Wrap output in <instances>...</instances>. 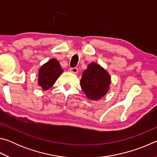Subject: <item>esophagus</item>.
I'll return each instance as SVG.
<instances>
[{
  "mask_svg": "<svg viewBox=\"0 0 157 157\" xmlns=\"http://www.w3.org/2000/svg\"><path fill=\"white\" fill-rule=\"evenodd\" d=\"M71 71L74 74H77L78 73V68H71Z\"/></svg>",
  "mask_w": 157,
  "mask_h": 157,
  "instance_id": "34e87169",
  "label": "esophagus"
}]
</instances>
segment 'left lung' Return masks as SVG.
I'll return each instance as SVG.
<instances>
[{
	"label": "left lung",
	"instance_id": "obj_1",
	"mask_svg": "<svg viewBox=\"0 0 157 157\" xmlns=\"http://www.w3.org/2000/svg\"><path fill=\"white\" fill-rule=\"evenodd\" d=\"M111 83V76L105 69L96 63H90L82 73L80 86L87 98L100 100L107 94Z\"/></svg>",
	"mask_w": 157,
	"mask_h": 157
}]
</instances>
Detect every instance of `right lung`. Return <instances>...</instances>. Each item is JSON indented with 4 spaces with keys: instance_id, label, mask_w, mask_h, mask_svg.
Masks as SVG:
<instances>
[{
    "instance_id": "right-lung-1",
    "label": "right lung",
    "mask_w": 157,
    "mask_h": 157,
    "mask_svg": "<svg viewBox=\"0 0 157 157\" xmlns=\"http://www.w3.org/2000/svg\"><path fill=\"white\" fill-rule=\"evenodd\" d=\"M63 72L59 62L55 58L41 66L38 73V84L44 91L49 89Z\"/></svg>"
}]
</instances>
